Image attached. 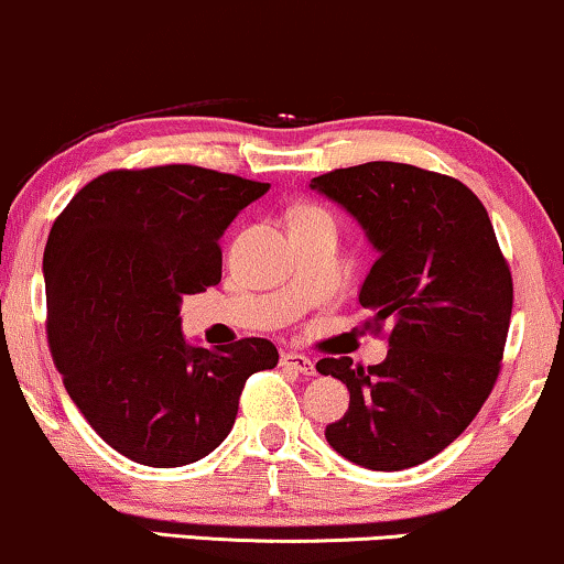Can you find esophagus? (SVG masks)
Listing matches in <instances>:
<instances>
[{
  "label": "esophagus",
  "mask_w": 564,
  "mask_h": 564,
  "mask_svg": "<svg viewBox=\"0 0 564 564\" xmlns=\"http://www.w3.org/2000/svg\"><path fill=\"white\" fill-rule=\"evenodd\" d=\"M281 365L294 369V372H302V375H317L315 372V361L310 359V356L304 354H296V351H286L281 356Z\"/></svg>",
  "instance_id": "esophagus-1"
}]
</instances>
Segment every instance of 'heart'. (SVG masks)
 I'll list each match as a JSON object with an SVG mask.
<instances>
[{
  "label": "heart",
  "mask_w": 564,
  "mask_h": 564,
  "mask_svg": "<svg viewBox=\"0 0 564 564\" xmlns=\"http://www.w3.org/2000/svg\"><path fill=\"white\" fill-rule=\"evenodd\" d=\"M299 216H327V213L315 208V205H306V208H302V210L296 213V218H299Z\"/></svg>",
  "instance_id": "1"
}]
</instances>
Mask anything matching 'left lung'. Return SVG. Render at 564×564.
I'll use <instances>...</instances> for the list:
<instances>
[{
    "label": "left lung",
    "instance_id": "8db88e82",
    "mask_svg": "<svg viewBox=\"0 0 564 564\" xmlns=\"http://www.w3.org/2000/svg\"><path fill=\"white\" fill-rule=\"evenodd\" d=\"M312 189L365 226L377 260L359 291L365 330L389 325L382 365L319 359L351 403L327 424L335 453L401 471L445 451L474 422L500 375L512 275L481 199L453 176L369 161L315 176Z\"/></svg>",
    "mask_w": 564,
    "mask_h": 564
}]
</instances>
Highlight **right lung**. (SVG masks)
<instances>
[{"mask_svg":"<svg viewBox=\"0 0 564 564\" xmlns=\"http://www.w3.org/2000/svg\"><path fill=\"white\" fill-rule=\"evenodd\" d=\"M270 184L166 163L113 169L56 216L44 249L46 338L64 388L106 445L155 468L187 466L231 432L268 338L208 351L180 304L220 281L226 226Z\"/></svg>","mask_w":564,"mask_h":564,"instance_id":"obj_1","label":"right lung"}]
</instances>
